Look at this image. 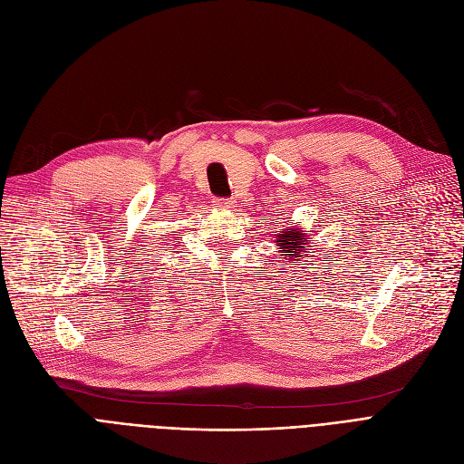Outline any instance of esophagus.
<instances>
[{
  "label": "esophagus",
  "instance_id": "1",
  "mask_svg": "<svg viewBox=\"0 0 464 464\" xmlns=\"http://www.w3.org/2000/svg\"><path fill=\"white\" fill-rule=\"evenodd\" d=\"M214 205H216L218 208H227V210L235 208V201H231V199H216Z\"/></svg>",
  "mask_w": 464,
  "mask_h": 464
}]
</instances>
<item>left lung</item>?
<instances>
[{"label":"left lung","mask_w":464,"mask_h":464,"mask_svg":"<svg viewBox=\"0 0 464 464\" xmlns=\"http://www.w3.org/2000/svg\"><path fill=\"white\" fill-rule=\"evenodd\" d=\"M276 246L280 256L287 259L289 263H297L301 257H308V250L312 248L308 242V235L303 231V227L291 226L287 229H282L276 235Z\"/></svg>","instance_id":"obj_1"}]
</instances>
